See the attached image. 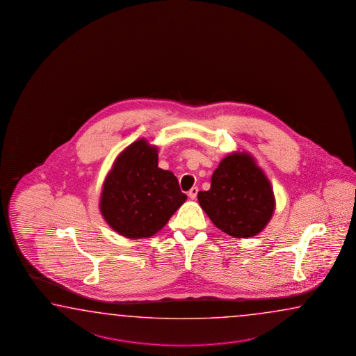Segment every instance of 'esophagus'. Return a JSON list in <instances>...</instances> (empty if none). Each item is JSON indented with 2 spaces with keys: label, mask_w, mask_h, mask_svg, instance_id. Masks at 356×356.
<instances>
[{
  "label": "esophagus",
  "mask_w": 356,
  "mask_h": 356,
  "mask_svg": "<svg viewBox=\"0 0 356 356\" xmlns=\"http://www.w3.org/2000/svg\"><path fill=\"white\" fill-rule=\"evenodd\" d=\"M197 193H198V188H197V187H193V188L189 189V198H191V200H195V197H197Z\"/></svg>",
  "instance_id": "1"
}]
</instances>
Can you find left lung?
<instances>
[{
  "label": "left lung",
  "instance_id": "left-lung-1",
  "mask_svg": "<svg viewBox=\"0 0 356 356\" xmlns=\"http://www.w3.org/2000/svg\"><path fill=\"white\" fill-rule=\"evenodd\" d=\"M198 202L216 227L238 238L264 230L275 209L270 181L245 152L223 158L211 188L198 192Z\"/></svg>",
  "mask_w": 356,
  "mask_h": 356
}]
</instances>
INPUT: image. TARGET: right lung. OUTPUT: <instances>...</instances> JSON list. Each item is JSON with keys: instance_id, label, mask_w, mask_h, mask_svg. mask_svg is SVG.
Listing matches in <instances>:
<instances>
[{"instance_id": "1", "label": "right lung", "mask_w": 356, "mask_h": 356, "mask_svg": "<svg viewBox=\"0 0 356 356\" xmlns=\"http://www.w3.org/2000/svg\"><path fill=\"white\" fill-rule=\"evenodd\" d=\"M186 200L177 177L158 168V147L139 139L113 163L102 186L99 211L112 230L141 238L161 231Z\"/></svg>"}]
</instances>
